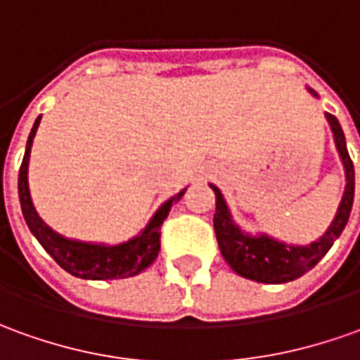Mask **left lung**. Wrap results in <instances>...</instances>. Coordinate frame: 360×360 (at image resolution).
<instances>
[{
	"label": "left lung",
	"mask_w": 360,
	"mask_h": 360,
	"mask_svg": "<svg viewBox=\"0 0 360 360\" xmlns=\"http://www.w3.org/2000/svg\"><path fill=\"white\" fill-rule=\"evenodd\" d=\"M307 90L317 98L315 90L311 88H307ZM325 118L331 126L335 146L339 151V158L343 161L347 185H345L339 209L335 212V219L317 240L309 242L305 246H295V244L276 240L268 234L244 232L236 222L232 221L231 209L222 197L221 189L217 185H211L214 197H217V211H214V219H212L217 242H219L222 258L242 278H248V280L260 283H283L297 280L323 258L347 226L354 199V167L353 161L349 158V151H347V141H345V134L339 120L331 116L329 112H325Z\"/></svg>",
	"instance_id": "obj_1"
}]
</instances>
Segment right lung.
<instances>
[{
  "label": "right lung",
  "instance_id": "1",
  "mask_svg": "<svg viewBox=\"0 0 360 360\" xmlns=\"http://www.w3.org/2000/svg\"><path fill=\"white\" fill-rule=\"evenodd\" d=\"M41 116L35 120L33 129L29 134L25 146V155L19 169V202H21V212L25 217L29 231L33 232L39 244L45 248L53 260L67 270L68 274L82 278V280H116V278H131L143 272L148 266L153 264L158 258L161 246V224L167 219L171 207L185 195V191H179L167 199L155 214L149 219L148 226L139 232L138 236L129 238L120 244H94V242H82L67 238L63 234L55 232L46 224L39 214H37L31 193H29V181H27V171H29V155H31V146L35 138L37 128H39Z\"/></svg>",
  "mask_w": 360,
  "mask_h": 360
}]
</instances>
